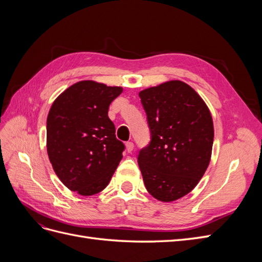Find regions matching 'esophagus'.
Listing matches in <instances>:
<instances>
[{
    "label": "esophagus",
    "instance_id": "1",
    "mask_svg": "<svg viewBox=\"0 0 262 262\" xmlns=\"http://www.w3.org/2000/svg\"><path fill=\"white\" fill-rule=\"evenodd\" d=\"M133 147H134V144L132 143V142H126V143H125L126 152H128V153H131L132 150H133Z\"/></svg>",
    "mask_w": 262,
    "mask_h": 262
}]
</instances>
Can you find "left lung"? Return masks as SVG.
Returning <instances> with one entry per match:
<instances>
[{
	"label": "left lung",
	"mask_w": 262,
	"mask_h": 262,
	"mask_svg": "<svg viewBox=\"0 0 262 262\" xmlns=\"http://www.w3.org/2000/svg\"><path fill=\"white\" fill-rule=\"evenodd\" d=\"M152 134L138 163L150 195L176 201L199 184L211 161L213 119L202 97L172 80L139 93Z\"/></svg>",
	"instance_id": "obj_1"
}]
</instances>
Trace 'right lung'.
Instances as JSON below:
<instances>
[{"instance_id": "obj_1", "label": "right lung", "mask_w": 262, "mask_h": 262, "mask_svg": "<svg viewBox=\"0 0 262 262\" xmlns=\"http://www.w3.org/2000/svg\"><path fill=\"white\" fill-rule=\"evenodd\" d=\"M121 86L80 81L52 102L47 118V152L62 184L81 195L104 190L122 160L124 145L108 117Z\"/></svg>"}]
</instances>
